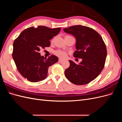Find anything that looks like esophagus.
Instances as JSON below:
<instances>
[{"instance_id":"1","label":"esophagus","mask_w":122,"mask_h":122,"mask_svg":"<svg viewBox=\"0 0 122 122\" xmlns=\"http://www.w3.org/2000/svg\"><path fill=\"white\" fill-rule=\"evenodd\" d=\"M63 61H64L62 60H61V59H59V60H58V62H60V63H61V62H63Z\"/></svg>"}]
</instances>
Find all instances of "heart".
I'll list each match as a JSON object with an SVG mask.
<instances>
[{"label":"heart","instance_id":"heart-1","mask_svg":"<svg viewBox=\"0 0 122 122\" xmlns=\"http://www.w3.org/2000/svg\"><path fill=\"white\" fill-rule=\"evenodd\" d=\"M53 40H54V39H52V40H51V43H52L53 42ZM54 53L55 55H56V56H57V57H60L61 58H62V59H64V58H66V57H67V52H65V51H64L60 50L55 51L54 52Z\"/></svg>","mask_w":122,"mask_h":122}]
</instances>
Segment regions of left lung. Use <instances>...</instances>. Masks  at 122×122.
Instances as JSON below:
<instances>
[{
    "label": "left lung",
    "mask_w": 122,
    "mask_h": 122,
    "mask_svg": "<svg viewBox=\"0 0 122 122\" xmlns=\"http://www.w3.org/2000/svg\"><path fill=\"white\" fill-rule=\"evenodd\" d=\"M64 31L75 36L76 50L73 56L82 60L79 65L69 61L70 66L65 70V76L76 85L90 83L104 67L107 50L104 41L94 29L85 26L74 25Z\"/></svg>",
    "instance_id": "obj_1"
}]
</instances>
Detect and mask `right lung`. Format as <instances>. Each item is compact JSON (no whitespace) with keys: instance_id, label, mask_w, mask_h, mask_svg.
<instances>
[{"instance_id":"1","label":"right lung","mask_w":122,"mask_h":122,"mask_svg":"<svg viewBox=\"0 0 122 122\" xmlns=\"http://www.w3.org/2000/svg\"><path fill=\"white\" fill-rule=\"evenodd\" d=\"M61 29L44 26H32L22 31L14 41L12 56L15 63L20 74L29 81L36 82L46 78L49 67L58 61L55 55L46 58L39 51L41 48L50 46L49 40Z\"/></svg>"}]
</instances>
